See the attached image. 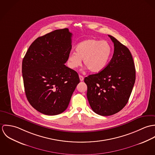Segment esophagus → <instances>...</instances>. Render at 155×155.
Wrapping results in <instances>:
<instances>
[{
	"mask_svg": "<svg viewBox=\"0 0 155 155\" xmlns=\"http://www.w3.org/2000/svg\"><path fill=\"white\" fill-rule=\"evenodd\" d=\"M79 76L80 81H84V77H83L82 76H81V75H79Z\"/></svg>",
	"mask_w": 155,
	"mask_h": 155,
	"instance_id": "esophagus-1",
	"label": "esophagus"
}]
</instances>
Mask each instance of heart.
<instances>
[{
  "mask_svg": "<svg viewBox=\"0 0 155 155\" xmlns=\"http://www.w3.org/2000/svg\"><path fill=\"white\" fill-rule=\"evenodd\" d=\"M76 53H70L67 58L68 66L76 69L84 64L92 73L103 71L108 65L112 53L110 45L106 41L94 39L85 40L76 46Z\"/></svg>",
  "mask_w": 155,
  "mask_h": 155,
  "instance_id": "1",
  "label": "heart"
}]
</instances>
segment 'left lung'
<instances>
[{
    "mask_svg": "<svg viewBox=\"0 0 155 155\" xmlns=\"http://www.w3.org/2000/svg\"><path fill=\"white\" fill-rule=\"evenodd\" d=\"M109 36L114 44L110 61L103 71L84 79L91 109L104 116L114 114L125 106L135 81V68L129 49Z\"/></svg>",
    "mask_w": 155,
    "mask_h": 155,
    "instance_id": "8db88e82",
    "label": "left lung"
}]
</instances>
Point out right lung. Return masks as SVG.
Returning a JSON list of instances; mask_svg holds the SVG:
<instances>
[{"label":"right lung","mask_w":155,"mask_h":155,"mask_svg":"<svg viewBox=\"0 0 155 155\" xmlns=\"http://www.w3.org/2000/svg\"><path fill=\"white\" fill-rule=\"evenodd\" d=\"M71 36L66 28L39 37L23 58L26 97L34 109L44 114L66 110L80 82L78 73L64 65L71 49Z\"/></svg>","instance_id":"add662e5"}]
</instances>
